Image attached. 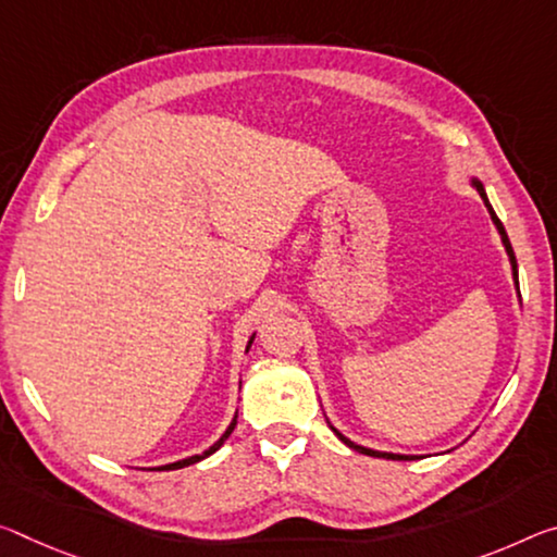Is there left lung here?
Returning <instances> with one entry per match:
<instances>
[{
  "mask_svg": "<svg viewBox=\"0 0 557 557\" xmlns=\"http://www.w3.org/2000/svg\"><path fill=\"white\" fill-rule=\"evenodd\" d=\"M471 183V188L473 190H479V196H481V200H483V206L488 208V215H491V220H493V225H496V231H498V235H500V243H503V247H506V255H508V260H510V270H513V282H516V289H518V262H516V252H513V247H510V240H508V235H506V227H503V223L498 220V215H496V210L491 208V202H488V196H485V188H483V183L479 181V178H471L469 181ZM518 299H520V293H518ZM330 423V421H326ZM330 429L334 431V436H337L344 446H349V448H355V451H359V454H364V456H374V458H389V461H413V458H419V456H404V454H389V451H376V448H367V446H359V444H355V441L351 438H347L342 434V431H337L330 423Z\"/></svg>",
  "mask_w": 557,
  "mask_h": 557,
  "instance_id": "8db88e82",
  "label": "left lung"
}]
</instances>
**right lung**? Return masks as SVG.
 <instances>
[{
  "instance_id": "obj_1",
  "label": "right lung",
  "mask_w": 557,
  "mask_h": 557,
  "mask_svg": "<svg viewBox=\"0 0 557 557\" xmlns=\"http://www.w3.org/2000/svg\"><path fill=\"white\" fill-rule=\"evenodd\" d=\"M252 342H255V332H252V337H250V342H247V347H245V351H250V347H252ZM237 426V411H235V417H233V421H231V426L225 429V434L220 436L213 446L210 448H206V451L202 454H196V456H188V458H181V461H173V463H165V466H156V469H151V471H178V469H185V466H193V463H198V461H202V458H208V456H213L220 446L225 444L227 438H231V434H233V429Z\"/></svg>"
}]
</instances>
